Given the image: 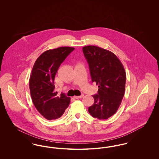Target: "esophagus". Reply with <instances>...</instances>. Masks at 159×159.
<instances>
[{
  "label": "esophagus",
  "instance_id": "esophagus-1",
  "mask_svg": "<svg viewBox=\"0 0 159 159\" xmlns=\"http://www.w3.org/2000/svg\"><path fill=\"white\" fill-rule=\"evenodd\" d=\"M83 96H84V95L82 94V95H80V96H75L73 98L75 99L82 98Z\"/></svg>",
  "mask_w": 159,
  "mask_h": 159
}]
</instances>
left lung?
<instances>
[{"mask_svg": "<svg viewBox=\"0 0 159 159\" xmlns=\"http://www.w3.org/2000/svg\"><path fill=\"white\" fill-rule=\"evenodd\" d=\"M89 64L92 82L98 86V94L89 113L99 120L107 119L117 111L125 95L126 75L120 61L112 52L95 46L82 49Z\"/></svg>", "mask_w": 159, "mask_h": 159, "instance_id": "1", "label": "left lung"}]
</instances>
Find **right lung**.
Here are the masks:
<instances>
[{"instance_id":"right-lung-1","label":"right lung","mask_w":159,"mask_h":159,"mask_svg":"<svg viewBox=\"0 0 159 159\" xmlns=\"http://www.w3.org/2000/svg\"><path fill=\"white\" fill-rule=\"evenodd\" d=\"M74 49L64 46L46 51L38 57L32 68L29 80L31 99L47 120L60 118L70 104V97L64 93L58 96L54 79L61 64Z\"/></svg>"}]
</instances>
